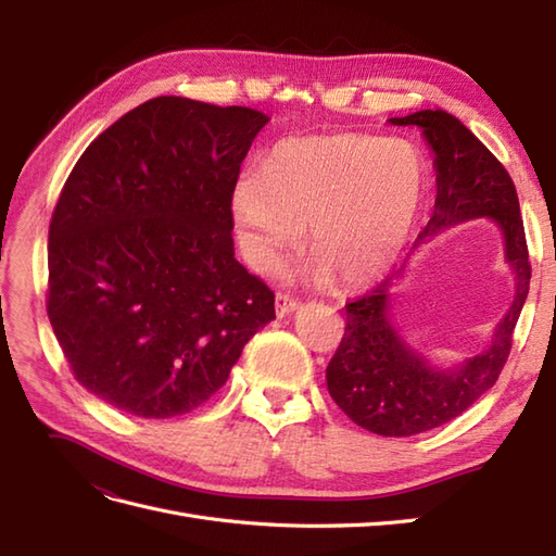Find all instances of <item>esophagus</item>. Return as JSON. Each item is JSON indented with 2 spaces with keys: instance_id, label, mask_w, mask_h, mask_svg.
Returning a JSON list of instances; mask_svg holds the SVG:
<instances>
[{
  "instance_id": "esophagus-1",
  "label": "esophagus",
  "mask_w": 556,
  "mask_h": 556,
  "mask_svg": "<svg viewBox=\"0 0 556 556\" xmlns=\"http://www.w3.org/2000/svg\"><path fill=\"white\" fill-rule=\"evenodd\" d=\"M296 308H299V301H296L294 296L285 294V292H278V294H276V313H278V317L290 315V313H294Z\"/></svg>"
}]
</instances>
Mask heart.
Here are the masks:
<instances>
[{
    "label": "heart",
    "mask_w": 556,
    "mask_h": 556,
    "mask_svg": "<svg viewBox=\"0 0 556 556\" xmlns=\"http://www.w3.org/2000/svg\"><path fill=\"white\" fill-rule=\"evenodd\" d=\"M429 188V164L410 141L359 131L280 141L264 166H245L231 208L245 255L260 271L292 252L308 227V248L343 290L390 271Z\"/></svg>",
    "instance_id": "heart-1"
}]
</instances>
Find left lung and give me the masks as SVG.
<instances>
[{
	"mask_svg": "<svg viewBox=\"0 0 556 556\" xmlns=\"http://www.w3.org/2000/svg\"><path fill=\"white\" fill-rule=\"evenodd\" d=\"M390 123L422 129L435 155V206L413 248L452 225L490 217L503 231L506 262L515 271L513 306L498 323L492 345L452 371H435L392 327L390 288L401 271L345 304V333L327 366L331 399L368 431L415 435L462 415L498 380L529 294L531 264L515 182L476 134L441 109L390 117Z\"/></svg>",
	"mask_w": 556,
	"mask_h": 556,
	"instance_id": "left-lung-1",
	"label": "left lung"
}]
</instances>
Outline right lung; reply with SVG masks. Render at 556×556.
Wrapping results in <instances>:
<instances>
[{"instance_id":"add662e5","label":"right lung","mask_w":556,"mask_h":556,"mask_svg":"<svg viewBox=\"0 0 556 556\" xmlns=\"http://www.w3.org/2000/svg\"><path fill=\"white\" fill-rule=\"evenodd\" d=\"M266 123L245 106L155 97L66 178L48 229V319L74 378L113 408L194 410L276 317L231 239L233 182Z\"/></svg>"}]
</instances>
